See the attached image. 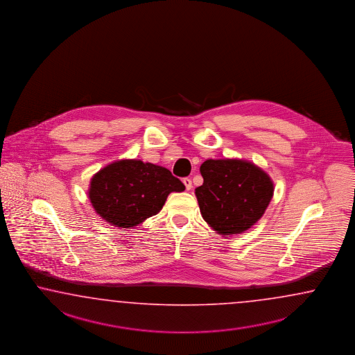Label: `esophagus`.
<instances>
[{"label":"esophagus","instance_id":"34e87169","mask_svg":"<svg viewBox=\"0 0 355 355\" xmlns=\"http://www.w3.org/2000/svg\"><path fill=\"white\" fill-rule=\"evenodd\" d=\"M183 184L186 186V190L190 191L192 189V181L190 178H183Z\"/></svg>","mask_w":355,"mask_h":355}]
</instances>
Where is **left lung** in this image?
Wrapping results in <instances>:
<instances>
[{"instance_id": "left-lung-1", "label": "left lung", "mask_w": 355, "mask_h": 355, "mask_svg": "<svg viewBox=\"0 0 355 355\" xmlns=\"http://www.w3.org/2000/svg\"><path fill=\"white\" fill-rule=\"evenodd\" d=\"M204 183L195 190L204 220L223 236L248 231L264 214L273 182L261 168L240 159H209L200 166Z\"/></svg>"}]
</instances>
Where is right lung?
<instances>
[{"mask_svg":"<svg viewBox=\"0 0 355 355\" xmlns=\"http://www.w3.org/2000/svg\"><path fill=\"white\" fill-rule=\"evenodd\" d=\"M183 190L184 184L166 168L124 159L92 177L88 198L107 223L130 228L157 214L171 192Z\"/></svg>","mask_w":355,"mask_h":355,"instance_id":"1","label":"right lung"}]
</instances>
